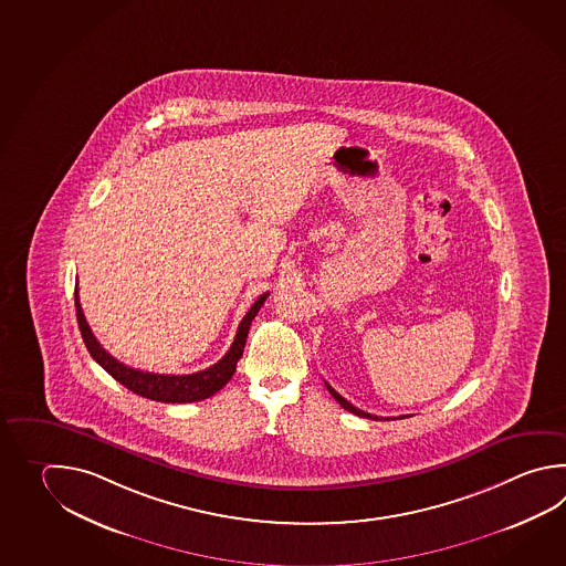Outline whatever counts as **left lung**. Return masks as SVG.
Listing matches in <instances>:
<instances>
[{
    "instance_id": "left-lung-1",
    "label": "left lung",
    "mask_w": 566,
    "mask_h": 566,
    "mask_svg": "<svg viewBox=\"0 0 566 566\" xmlns=\"http://www.w3.org/2000/svg\"><path fill=\"white\" fill-rule=\"evenodd\" d=\"M326 389H328V391H331V395L335 397L336 401L340 403V407H345L346 411H350V413H355V416L358 417H367V419H382V417L379 416H370V413H365V411H360V409H357L355 405L348 403L345 397H343V395H338V392H336L335 389H333V387L328 385V382H326ZM403 417L405 416H401L399 417V419H403ZM385 419H391V417H385Z\"/></svg>"
}]
</instances>
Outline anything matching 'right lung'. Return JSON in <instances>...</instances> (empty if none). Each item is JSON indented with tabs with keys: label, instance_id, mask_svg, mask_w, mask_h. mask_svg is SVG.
<instances>
[{
	"label": "right lung",
	"instance_id": "1",
	"mask_svg": "<svg viewBox=\"0 0 566 566\" xmlns=\"http://www.w3.org/2000/svg\"><path fill=\"white\" fill-rule=\"evenodd\" d=\"M268 292L262 294L258 301L252 304V308L245 312L242 323L238 326L235 338L231 343L230 350L223 357L206 370L191 373V375H159V373H147V370L133 369L125 363H118L115 357H111L104 350L101 343L93 335L91 326L84 318L82 312L81 298H78V289L74 290V304H76V318H78V328H81L82 340L88 348L91 357L103 367L116 381L125 385L128 391L137 392L150 401H161V403H193L208 399L211 395L220 391L226 382L230 381L235 373V365L242 358L245 338L250 333V324L255 318L258 311L262 308Z\"/></svg>",
	"mask_w": 566,
	"mask_h": 566
}]
</instances>
